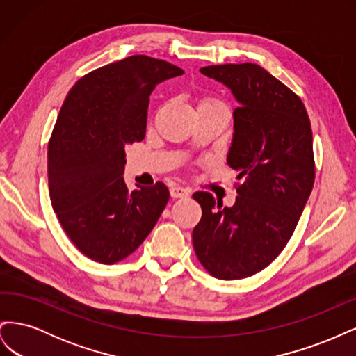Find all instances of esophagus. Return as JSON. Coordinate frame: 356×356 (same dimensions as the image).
Wrapping results in <instances>:
<instances>
[{
    "mask_svg": "<svg viewBox=\"0 0 356 356\" xmlns=\"http://www.w3.org/2000/svg\"><path fill=\"white\" fill-rule=\"evenodd\" d=\"M170 196L174 199H179V197H187L188 196V190H186L184 187H172L170 188Z\"/></svg>",
    "mask_w": 356,
    "mask_h": 356,
    "instance_id": "34e87169",
    "label": "esophagus"
}]
</instances>
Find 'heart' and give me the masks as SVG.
Listing matches in <instances>:
<instances>
[{
	"mask_svg": "<svg viewBox=\"0 0 356 356\" xmlns=\"http://www.w3.org/2000/svg\"><path fill=\"white\" fill-rule=\"evenodd\" d=\"M213 104H218V102H215L213 99H209V98H204V99H202V101H200L199 106H204V105H213Z\"/></svg>",
	"mask_w": 356,
	"mask_h": 356,
	"instance_id": "1",
	"label": "heart"
}]
</instances>
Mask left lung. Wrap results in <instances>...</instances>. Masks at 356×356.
<instances>
[{
	"instance_id": "1",
	"label": "left lung",
	"mask_w": 356,
	"mask_h": 356,
	"mask_svg": "<svg viewBox=\"0 0 356 356\" xmlns=\"http://www.w3.org/2000/svg\"><path fill=\"white\" fill-rule=\"evenodd\" d=\"M229 88L239 106L227 163L241 179L233 207L196 191L202 218L193 246L202 266L234 281L263 270L293 236L315 182L312 129L305 104L257 63L200 68Z\"/></svg>"
}]
</instances>
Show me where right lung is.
<instances>
[{
	"label": "right lung",
	"mask_w": 356,
	"mask_h": 356,
	"mask_svg": "<svg viewBox=\"0 0 356 356\" xmlns=\"http://www.w3.org/2000/svg\"><path fill=\"white\" fill-rule=\"evenodd\" d=\"M184 71L135 55L86 74L67 95L47 152L53 211L68 238L92 260L131 255L169 200L163 182L129 191L124 147L143 141L149 95Z\"/></svg>",
	"instance_id": "obj_1"
}]
</instances>
